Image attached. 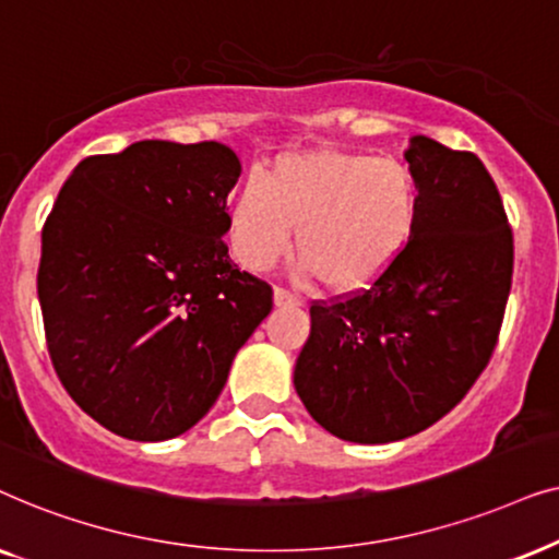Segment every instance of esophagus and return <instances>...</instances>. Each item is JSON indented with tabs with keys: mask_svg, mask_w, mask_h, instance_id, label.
Listing matches in <instances>:
<instances>
[{
	"mask_svg": "<svg viewBox=\"0 0 559 559\" xmlns=\"http://www.w3.org/2000/svg\"><path fill=\"white\" fill-rule=\"evenodd\" d=\"M273 304L275 307L286 309V307H299V296H294L292 292H286V288H273Z\"/></svg>",
	"mask_w": 559,
	"mask_h": 559,
	"instance_id": "1",
	"label": "esophagus"
}]
</instances>
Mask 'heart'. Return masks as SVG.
Instances as JSON below:
<instances>
[{
  "mask_svg": "<svg viewBox=\"0 0 559 559\" xmlns=\"http://www.w3.org/2000/svg\"><path fill=\"white\" fill-rule=\"evenodd\" d=\"M416 214L419 191L404 163L317 147L278 155L260 181H245L229 202L227 237L245 267L265 271L294 229L296 273L355 292L404 252Z\"/></svg>",
  "mask_w": 559,
  "mask_h": 559,
  "instance_id": "obj_1",
  "label": "heart"
}]
</instances>
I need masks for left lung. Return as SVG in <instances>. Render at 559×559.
I'll return each mask as SVG.
<instances>
[{"label": "left lung", "instance_id": "8db88e82", "mask_svg": "<svg viewBox=\"0 0 559 559\" xmlns=\"http://www.w3.org/2000/svg\"><path fill=\"white\" fill-rule=\"evenodd\" d=\"M419 214L404 252L366 292L311 304L294 385L345 442L419 435L488 366L513 273L501 193L478 155L414 135L404 153Z\"/></svg>", "mask_w": 559, "mask_h": 559}]
</instances>
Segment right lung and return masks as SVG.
I'll return each instance as SVG.
<instances>
[{
    "label": "right lung",
    "instance_id": "right-lung-1",
    "mask_svg": "<svg viewBox=\"0 0 559 559\" xmlns=\"http://www.w3.org/2000/svg\"><path fill=\"white\" fill-rule=\"evenodd\" d=\"M222 143L140 140L73 168L43 227L37 299L69 396L135 442L183 435L214 406L273 292L227 255Z\"/></svg>",
    "mask_w": 559,
    "mask_h": 559
}]
</instances>
